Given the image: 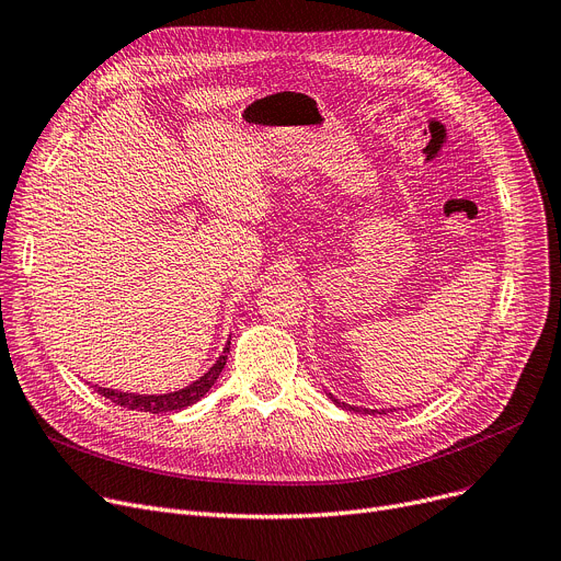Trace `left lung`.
I'll list each match as a JSON object with an SVG mask.
<instances>
[{
  "mask_svg": "<svg viewBox=\"0 0 561 561\" xmlns=\"http://www.w3.org/2000/svg\"><path fill=\"white\" fill-rule=\"evenodd\" d=\"M328 396H330V400H332L336 407L347 409V411H364V414H387V409H364V407H355V404H345V402L336 400L332 393H328Z\"/></svg>",
  "mask_w": 561,
  "mask_h": 561,
  "instance_id": "left-lung-1",
  "label": "left lung"
}]
</instances>
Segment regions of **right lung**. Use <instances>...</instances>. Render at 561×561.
I'll use <instances>...</instances> for the list:
<instances>
[{
  "label": "right lung",
  "mask_w": 561,
  "mask_h": 561,
  "mask_svg": "<svg viewBox=\"0 0 561 561\" xmlns=\"http://www.w3.org/2000/svg\"><path fill=\"white\" fill-rule=\"evenodd\" d=\"M227 352H229V341L222 350V355L218 357V362L206 370L199 379H195L193 385L172 391V393H159V396H140V393H125V391H115V389H104V387H95L100 396H104L106 400H111L113 404H121L127 409H136V411H150V414H165V411H176V409H186L191 404H195L197 400H202L214 385L218 375L222 373L225 364H227Z\"/></svg>",
  "instance_id": "1"
}]
</instances>
